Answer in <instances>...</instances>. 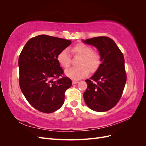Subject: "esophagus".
I'll use <instances>...</instances> for the list:
<instances>
[{
  "label": "esophagus",
  "mask_w": 146,
  "mask_h": 146,
  "mask_svg": "<svg viewBox=\"0 0 146 146\" xmlns=\"http://www.w3.org/2000/svg\"><path fill=\"white\" fill-rule=\"evenodd\" d=\"M78 83V81L76 80H72V85H74V84H76Z\"/></svg>",
  "instance_id": "obj_1"
}]
</instances>
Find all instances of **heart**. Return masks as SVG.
<instances>
[{
  "mask_svg": "<svg viewBox=\"0 0 146 146\" xmlns=\"http://www.w3.org/2000/svg\"><path fill=\"white\" fill-rule=\"evenodd\" d=\"M72 52L76 55L80 56L78 63L79 66L66 69L64 73L67 77L74 80H79L87 76L89 72L88 69L94 72L99 68L101 63L100 56L98 53L93 52L90 46L79 43L72 48ZM57 60L63 68H68L70 64V57L68 50H61L57 56Z\"/></svg>",
  "mask_w": 146,
  "mask_h": 146,
  "instance_id": "heart-1",
  "label": "heart"
}]
</instances>
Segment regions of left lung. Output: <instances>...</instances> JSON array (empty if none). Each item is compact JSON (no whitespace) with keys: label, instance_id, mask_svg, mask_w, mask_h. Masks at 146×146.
Listing matches in <instances>:
<instances>
[{"label":"left lung","instance_id":"1","mask_svg":"<svg viewBox=\"0 0 146 146\" xmlns=\"http://www.w3.org/2000/svg\"><path fill=\"white\" fill-rule=\"evenodd\" d=\"M82 41L98 48L102 61L93 76L85 80L88 87L84 100L94 111H108L117 104L124 89L127 76L123 55L108 37L98 36Z\"/></svg>","mask_w":146,"mask_h":146}]
</instances>
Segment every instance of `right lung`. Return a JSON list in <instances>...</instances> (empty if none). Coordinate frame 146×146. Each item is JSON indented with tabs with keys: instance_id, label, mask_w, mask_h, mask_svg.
Listing matches in <instances>:
<instances>
[{
	"instance_id": "1",
	"label": "right lung",
	"mask_w": 146,
	"mask_h": 146,
	"mask_svg": "<svg viewBox=\"0 0 146 146\" xmlns=\"http://www.w3.org/2000/svg\"><path fill=\"white\" fill-rule=\"evenodd\" d=\"M71 41L41 35L31 38L19 55V86L25 99L38 111L50 113L61 107L72 81L57 60Z\"/></svg>"
}]
</instances>
